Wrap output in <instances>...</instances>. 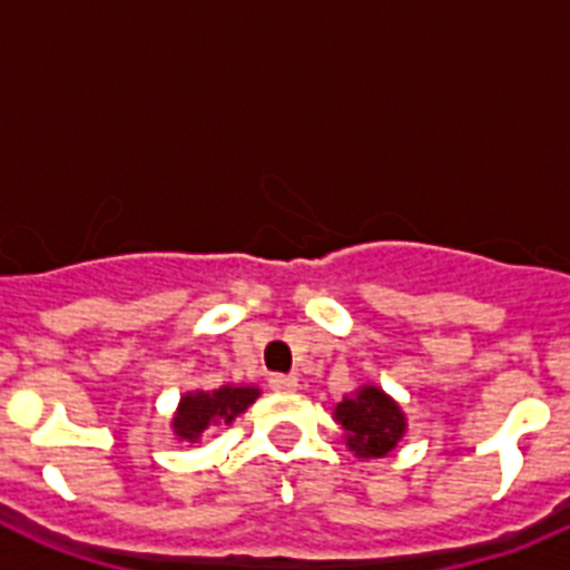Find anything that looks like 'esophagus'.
Wrapping results in <instances>:
<instances>
[{
    "mask_svg": "<svg viewBox=\"0 0 570 570\" xmlns=\"http://www.w3.org/2000/svg\"><path fill=\"white\" fill-rule=\"evenodd\" d=\"M268 385L274 387L276 394H291V391H296V387H299V380L291 374H274L268 380Z\"/></svg>",
    "mask_w": 570,
    "mask_h": 570,
    "instance_id": "obj_1",
    "label": "esophagus"
}]
</instances>
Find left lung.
<instances>
[{"label":"left lung","mask_w":570,"mask_h":570,"mask_svg":"<svg viewBox=\"0 0 570 570\" xmlns=\"http://www.w3.org/2000/svg\"><path fill=\"white\" fill-rule=\"evenodd\" d=\"M334 420L345 431V445L360 460L391 454L407 428L402 407L376 385H362L354 396H345L334 407Z\"/></svg>","instance_id":"obj_1"}]
</instances>
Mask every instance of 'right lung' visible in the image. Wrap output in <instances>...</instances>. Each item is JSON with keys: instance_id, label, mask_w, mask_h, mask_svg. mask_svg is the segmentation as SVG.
Returning <instances> with one entry per match:
<instances>
[{"instance_id": "add662e5", "label": "right lung", "mask_w": 570, "mask_h": 570, "mask_svg": "<svg viewBox=\"0 0 570 570\" xmlns=\"http://www.w3.org/2000/svg\"><path fill=\"white\" fill-rule=\"evenodd\" d=\"M259 396L256 385H223L216 391H190L174 414V434L183 442H199L210 425H230Z\"/></svg>"}]
</instances>
